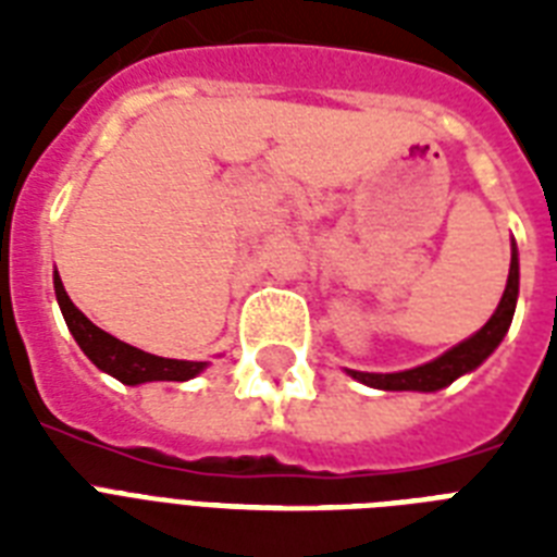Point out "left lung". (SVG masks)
<instances>
[{"mask_svg":"<svg viewBox=\"0 0 557 557\" xmlns=\"http://www.w3.org/2000/svg\"><path fill=\"white\" fill-rule=\"evenodd\" d=\"M518 292H520V260H518V245L511 243V265H509V280H506V292H503L500 304L494 309L483 330L474 332L471 338H466L457 347H450L448 352H442L440 358H433L428 364L413 367V370L401 372H361V370H347L356 381L367 384L375 389H416V393H436V389L448 387L459 375L476 370L483 364L485 358L492 356L494 349L500 347V341L506 338V332L515 318V306H518Z\"/></svg>","mask_w":557,"mask_h":557,"instance_id":"1","label":"left lung"}]
</instances>
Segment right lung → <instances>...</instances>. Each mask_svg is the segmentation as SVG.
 <instances>
[{"mask_svg":"<svg viewBox=\"0 0 557 557\" xmlns=\"http://www.w3.org/2000/svg\"><path fill=\"white\" fill-rule=\"evenodd\" d=\"M54 295L60 304V312L65 318V326L77 341V347L86 352L91 364L98 370L109 372L112 379L121 384H147V381H187L196 379L208 361H178V358H161L152 352H144L138 347H129L124 341H117L115 335H109L100 326L86 318V314L72 304V297L65 295L63 280L54 271Z\"/></svg>","mask_w":557,"mask_h":557,"instance_id":"add662e5","label":"right lung"}]
</instances>
